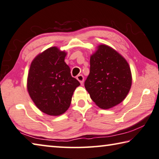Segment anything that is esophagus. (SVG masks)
<instances>
[{
  "label": "esophagus",
  "instance_id": "esophagus-1",
  "mask_svg": "<svg viewBox=\"0 0 159 159\" xmlns=\"http://www.w3.org/2000/svg\"><path fill=\"white\" fill-rule=\"evenodd\" d=\"M76 79L80 82V84H81V85L83 84V81H84V77H83V75H81V74L78 75L77 77H76Z\"/></svg>",
  "mask_w": 159,
  "mask_h": 159
}]
</instances>
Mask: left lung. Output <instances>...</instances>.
I'll return each instance as SVG.
<instances>
[{"instance_id": "left-lung-1", "label": "left lung", "mask_w": 159, "mask_h": 159, "mask_svg": "<svg viewBox=\"0 0 159 159\" xmlns=\"http://www.w3.org/2000/svg\"><path fill=\"white\" fill-rule=\"evenodd\" d=\"M89 63L84 85L92 100L102 109L119 104L127 96L132 84L127 61L114 48L100 44L91 55Z\"/></svg>"}]
</instances>
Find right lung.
I'll list each match as a JSON object with an SVG mask.
<instances>
[{
  "instance_id": "obj_1",
  "label": "right lung",
  "mask_w": 159,
  "mask_h": 159,
  "mask_svg": "<svg viewBox=\"0 0 159 159\" xmlns=\"http://www.w3.org/2000/svg\"><path fill=\"white\" fill-rule=\"evenodd\" d=\"M67 52L52 47L39 53L31 62L27 90L42 112L58 116L70 108L74 92L80 83L71 76L65 58Z\"/></svg>"
}]
</instances>
